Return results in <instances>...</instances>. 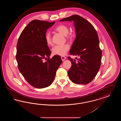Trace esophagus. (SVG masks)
Returning a JSON list of instances; mask_svg holds the SVG:
<instances>
[{"label":"esophagus","mask_w":121,"mask_h":121,"mask_svg":"<svg viewBox=\"0 0 121 121\" xmlns=\"http://www.w3.org/2000/svg\"><path fill=\"white\" fill-rule=\"evenodd\" d=\"M66 58L65 57H64V56H62L61 57V59H62V60L63 61H64L65 59H66Z\"/></svg>","instance_id":"1"}]
</instances>
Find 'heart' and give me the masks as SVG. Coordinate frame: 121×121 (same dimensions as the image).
<instances>
[{
	"label": "heart",
	"mask_w": 121,
	"mask_h": 121,
	"mask_svg": "<svg viewBox=\"0 0 121 121\" xmlns=\"http://www.w3.org/2000/svg\"><path fill=\"white\" fill-rule=\"evenodd\" d=\"M54 30L59 33L65 36L66 38L68 40H72L73 37V34L69 33V28L65 24H61L58 25L55 28ZM45 40L46 44L48 46H52V38L49 33H47L45 35ZM69 49V46L67 44L62 45H57L54 47L52 49V53L54 55L62 56L65 55Z\"/></svg>",
	"instance_id": "heart-1"
}]
</instances>
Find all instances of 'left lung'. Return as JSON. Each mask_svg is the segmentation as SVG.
<instances>
[{
    "label": "left lung",
    "instance_id": "obj_1",
    "mask_svg": "<svg viewBox=\"0 0 121 121\" xmlns=\"http://www.w3.org/2000/svg\"><path fill=\"white\" fill-rule=\"evenodd\" d=\"M60 21H73L76 30V38L70 54L78 55L79 58L76 61L68 58L72 64L68 72L69 78L75 84H86L96 77L101 63L102 52L97 31L91 23L78 15Z\"/></svg>",
    "mask_w": 121,
    "mask_h": 121
}]
</instances>
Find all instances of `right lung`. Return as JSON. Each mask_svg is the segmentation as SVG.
<instances>
[{
    "mask_svg": "<svg viewBox=\"0 0 121 121\" xmlns=\"http://www.w3.org/2000/svg\"><path fill=\"white\" fill-rule=\"evenodd\" d=\"M55 23L32 20L23 29L17 41L16 58L18 69L29 83L37 88L52 84L62 63L58 55L49 58L51 51L45 40L47 30Z\"/></svg>",
    "mask_w": 121,
    "mask_h": 121,
    "instance_id": "add662e5",
    "label": "right lung"
}]
</instances>
